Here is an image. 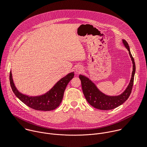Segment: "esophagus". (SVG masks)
<instances>
[{
	"mask_svg": "<svg viewBox=\"0 0 147 147\" xmlns=\"http://www.w3.org/2000/svg\"><path fill=\"white\" fill-rule=\"evenodd\" d=\"M82 68L81 67H78L77 69H76V72H80V71H82Z\"/></svg>",
	"mask_w": 147,
	"mask_h": 147,
	"instance_id": "obj_1",
	"label": "esophagus"
}]
</instances>
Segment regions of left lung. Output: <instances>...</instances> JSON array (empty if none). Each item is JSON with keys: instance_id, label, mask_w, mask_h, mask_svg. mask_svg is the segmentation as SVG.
I'll use <instances>...</instances> for the list:
<instances>
[{"instance_id": "1", "label": "left lung", "mask_w": 147, "mask_h": 147, "mask_svg": "<svg viewBox=\"0 0 147 147\" xmlns=\"http://www.w3.org/2000/svg\"><path fill=\"white\" fill-rule=\"evenodd\" d=\"M122 41L124 45L129 51V53L133 65L130 83L126 90L122 94L115 96L106 95L99 91L95 84L87 78L81 75H79V79L81 81L84 95L89 104L96 109L103 110L113 109L123 103L128 99L131 92L134 82V76L136 71V65L127 42L125 40H123Z\"/></svg>"}]
</instances>
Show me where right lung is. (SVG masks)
<instances>
[{"mask_svg": "<svg viewBox=\"0 0 147 147\" xmlns=\"http://www.w3.org/2000/svg\"><path fill=\"white\" fill-rule=\"evenodd\" d=\"M74 73L71 72L60 79L54 87L45 94L39 96H28L20 93L16 88L10 72V82L13 91L23 103L29 107L40 111H50L57 108L61 103L65 88L74 78Z\"/></svg>", "mask_w": 147, "mask_h": 147, "instance_id": "1", "label": "right lung"}]
</instances>
